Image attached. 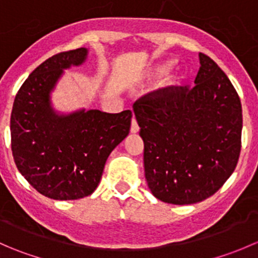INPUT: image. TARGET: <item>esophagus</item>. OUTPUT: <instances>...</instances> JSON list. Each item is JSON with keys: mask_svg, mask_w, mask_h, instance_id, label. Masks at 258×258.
Instances as JSON below:
<instances>
[{"mask_svg": "<svg viewBox=\"0 0 258 258\" xmlns=\"http://www.w3.org/2000/svg\"><path fill=\"white\" fill-rule=\"evenodd\" d=\"M139 130H140V126H139V123H137L136 118H135V117H132L131 132H132V134H137V132H139Z\"/></svg>", "mask_w": 258, "mask_h": 258, "instance_id": "esophagus-1", "label": "esophagus"}]
</instances>
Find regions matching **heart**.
I'll use <instances>...</instances> for the list:
<instances>
[{
    "mask_svg": "<svg viewBox=\"0 0 258 258\" xmlns=\"http://www.w3.org/2000/svg\"><path fill=\"white\" fill-rule=\"evenodd\" d=\"M170 67H171V64H170V63L162 64V66L158 67L157 71H156V74H157V75H162V74H165V72H167L168 70H170Z\"/></svg>",
    "mask_w": 258,
    "mask_h": 258,
    "instance_id": "1",
    "label": "heart"
}]
</instances>
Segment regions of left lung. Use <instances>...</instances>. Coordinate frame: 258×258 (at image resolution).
<instances>
[{
    "mask_svg": "<svg viewBox=\"0 0 258 258\" xmlns=\"http://www.w3.org/2000/svg\"><path fill=\"white\" fill-rule=\"evenodd\" d=\"M199 57L195 86L161 88L134 103L148 188L172 205L212 196L232 175L241 152L240 97L213 59Z\"/></svg>",
    "mask_w": 258,
    "mask_h": 258,
    "instance_id": "left-lung-1",
    "label": "left lung"
}]
</instances>
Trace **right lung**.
Masks as SVG:
<instances>
[{
  "mask_svg": "<svg viewBox=\"0 0 258 258\" xmlns=\"http://www.w3.org/2000/svg\"><path fill=\"white\" fill-rule=\"evenodd\" d=\"M87 53L81 47L46 59L21 86L12 107L11 148L18 171L36 191L59 201L95 191L107 157L131 127L130 110L64 114L52 107L51 92L63 70L82 64Z\"/></svg>",
  "mask_w": 258,
  "mask_h": 258,
  "instance_id": "right-lung-1",
  "label": "right lung"
}]
</instances>
